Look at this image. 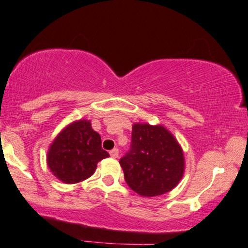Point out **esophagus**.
<instances>
[{"label": "esophagus", "mask_w": 248, "mask_h": 248, "mask_svg": "<svg viewBox=\"0 0 248 248\" xmlns=\"http://www.w3.org/2000/svg\"><path fill=\"white\" fill-rule=\"evenodd\" d=\"M110 156L113 159L118 158V148H113V150L110 151Z\"/></svg>", "instance_id": "1"}]
</instances>
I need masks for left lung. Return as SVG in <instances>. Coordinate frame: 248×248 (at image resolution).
I'll list each match as a JSON object with an SVG mask.
<instances>
[{
    "label": "left lung",
    "mask_w": 248,
    "mask_h": 248,
    "mask_svg": "<svg viewBox=\"0 0 248 248\" xmlns=\"http://www.w3.org/2000/svg\"><path fill=\"white\" fill-rule=\"evenodd\" d=\"M125 181L137 194L153 197L179 185L185 174V155L179 141L164 125L135 123L131 150L119 160Z\"/></svg>",
    "instance_id": "8db88e82"
}]
</instances>
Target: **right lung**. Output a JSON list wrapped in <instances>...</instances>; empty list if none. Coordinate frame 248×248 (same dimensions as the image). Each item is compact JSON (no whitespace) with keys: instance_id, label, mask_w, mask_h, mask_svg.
I'll return each instance as SVG.
<instances>
[{"instance_id":"1","label":"right lung","mask_w":248,"mask_h":248,"mask_svg":"<svg viewBox=\"0 0 248 248\" xmlns=\"http://www.w3.org/2000/svg\"><path fill=\"white\" fill-rule=\"evenodd\" d=\"M109 153L101 146V136L88 119H78L63 127L49 145L46 161L52 174L67 185L84 181Z\"/></svg>"}]
</instances>
